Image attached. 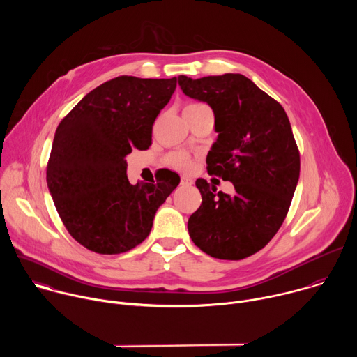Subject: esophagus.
<instances>
[{
    "label": "esophagus",
    "mask_w": 357,
    "mask_h": 357,
    "mask_svg": "<svg viewBox=\"0 0 357 357\" xmlns=\"http://www.w3.org/2000/svg\"><path fill=\"white\" fill-rule=\"evenodd\" d=\"M193 183V179L192 178H189V176H182L181 178V185H183V186H190Z\"/></svg>",
    "instance_id": "esophagus-1"
}]
</instances>
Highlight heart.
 <instances>
[{"label":"heart","instance_id":"obj_1","mask_svg":"<svg viewBox=\"0 0 357 357\" xmlns=\"http://www.w3.org/2000/svg\"><path fill=\"white\" fill-rule=\"evenodd\" d=\"M197 107H203V105L193 103V105H188L185 109H197ZM168 162H169V165H172L174 168H178V169H188L190 167L189 157L185 154H181V152H175V154L169 155Z\"/></svg>","mask_w":357,"mask_h":357}]
</instances>
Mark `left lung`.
I'll list each match as a JSON object with an SVG mask.
<instances>
[{"label":"left lung","mask_w":357,"mask_h":357,"mask_svg":"<svg viewBox=\"0 0 357 357\" xmlns=\"http://www.w3.org/2000/svg\"><path fill=\"white\" fill-rule=\"evenodd\" d=\"M182 91L205 101L215 114L208 172L230 181L218 192L199 178L200 208L189 218L192 241L209 256L241 260L261 250L281 227L299 179V151L282 106L238 73L190 79Z\"/></svg>","instance_id":"left-lung-1"}]
</instances>
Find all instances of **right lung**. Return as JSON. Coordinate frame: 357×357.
I'll return each instance as SVG.
<instances>
[{
	"instance_id": "right-lung-1",
	"label": "right lung",
	"mask_w": 357,
	"mask_h": 357,
	"mask_svg": "<svg viewBox=\"0 0 357 357\" xmlns=\"http://www.w3.org/2000/svg\"><path fill=\"white\" fill-rule=\"evenodd\" d=\"M175 89L176 77L119 76L87 93L58 126L47 188L70 236L90 251L120 254L142 243L179 185L169 169L157 183L131 185L126 161L151 145L152 124Z\"/></svg>"
}]
</instances>
